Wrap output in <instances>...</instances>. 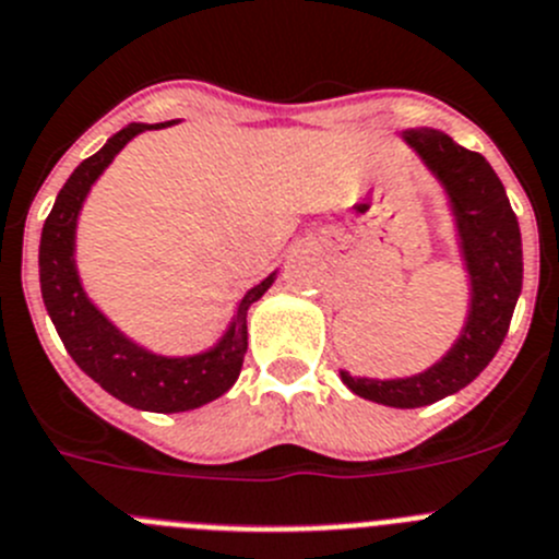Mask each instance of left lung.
I'll return each mask as SVG.
<instances>
[{
    "instance_id": "8db88e82",
    "label": "left lung",
    "mask_w": 559,
    "mask_h": 559,
    "mask_svg": "<svg viewBox=\"0 0 559 559\" xmlns=\"http://www.w3.org/2000/svg\"><path fill=\"white\" fill-rule=\"evenodd\" d=\"M401 139L429 169L449 203L467 278L465 323L454 345L420 373L370 379L340 370V379L365 401L417 409L460 392L490 365L504 342L524 284V250L504 186L485 155L460 147L449 133L435 128H406Z\"/></svg>"
}]
</instances>
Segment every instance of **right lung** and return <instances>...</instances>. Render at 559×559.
I'll return each mask as SVG.
<instances>
[{
	"label": "right lung",
	"instance_id": "right-lung-1",
	"mask_svg": "<svg viewBox=\"0 0 559 559\" xmlns=\"http://www.w3.org/2000/svg\"><path fill=\"white\" fill-rule=\"evenodd\" d=\"M178 122L180 119L160 124L130 122L128 128L110 135L103 150L85 158L69 175L44 223L41 248H38L41 298L69 356L114 399L144 412H189L225 395L242 370L245 350H248L250 306L261 300V295L278 278V270H273L261 284L250 286L236 304L223 336L211 348L189 356L155 354L147 345L124 334L88 298L78 273V259H74L78 219L85 198L99 175L110 167V160L122 153L124 144L133 142L144 130H160Z\"/></svg>",
	"mask_w": 559,
	"mask_h": 559
}]
</instances>
